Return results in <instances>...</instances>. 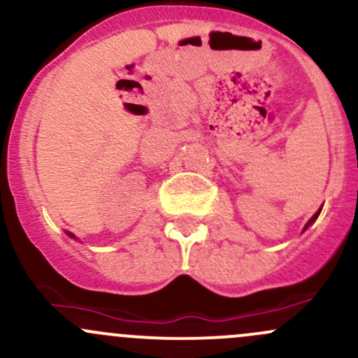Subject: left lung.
I'll use <instances>...</instances> for the list:
<instances>
[{
	"label": "left lung",
	"mask_w": 358,
	"mask_h": 358,
	"mask_svg": "<svg viewBox=\"0 0 358 358\" xmlns=\"http://www.w3.org/2000/svg\"><path fill=\"white\" fill-rule=\"evenodd\" d=\"M319 214H321V209H319V210H317V213H315V214H314V216H312V217H310V220H308V223L306 224V228H307V227H310V224H312V223H314V221H315V220H317V216H319Z\"/></svg>",
	"instance_id": "8db88e82"
}]
</instances>
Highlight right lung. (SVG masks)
Returning a JSON list of instances; mask_svg holds the SVG:
<instances>
[{
    "mask_svg": "<svg viewBox=\"0 0 358 358\" xmlns=\"http://www.w3.org/2000/svg\"><path fill=\"white\" fill-rule=\"evenodd\" d=\"M69 235H70V236H73V235H71V233H69Z\"/></svg>",
    "mask_w": 358,
    "mask_h": 358,
    "instance_id": "right-lung-1",
    "label": "right lung"
}]
</instances>
